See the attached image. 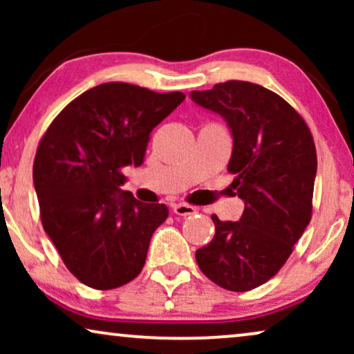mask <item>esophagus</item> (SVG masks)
<instances>
[{
	"mask_svg": "<svg viewBox=\"0 0 354 354\" xmlns=\"http://www.w3.org/2000/svg\"><path fill=\"white\" fill-rule=\"evenodd\" d=\"M172 211H174V214H177V216H192L196 212L195 207L190 205H183V203H177V205H174Z\"/></svg>",
	"mask_w": 354,
	"mask_h": 354,
	"instance_id": "esophagus-1",
	"label": "esophagus"
}]
</instances>
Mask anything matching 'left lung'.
<instances>
[{
	"label": "left lung",
	"mask_w": 354,
	"mask_h": 354,
	"mask_svg": "<svg viewBox=\"0 0 354 354\" xmlns=\"http://www.w3.org/2000/svg\"><path fill=\"white\" fill-rule=\"evenodd\" d=\"M190 98L225 120L234 142L227 171L245 203L236 222L212 216L214 239L196 250V263L219 287L248 292L279 272L311 221L313 135L287 101L251 82L229 80Z\"/></svg>",
	"instance_id": "left-lung-1"
}]
</instances>
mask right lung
I'll return each mask as SVG.
<instances>
[{
  "mask_svg": "<svg viewBox=\"0 0 354 354\" xmlns=\"http://www.w3.org/2000/svg\"><path fill=\"white\" fill-rule=\"evenodd\" d=\"M183 100L124 82L96 85L61 111L38 145L33 187L43 229L82 283L111 290L142 272L169 209L122 190V167L143 162L149 133Z\"/></svg>",
  "mask_w": 354,
  "mask_h": 354,
  "instance_id": "obj_1",
  "label": "right lung"
}]
</instances>
